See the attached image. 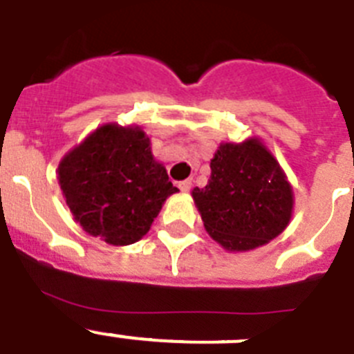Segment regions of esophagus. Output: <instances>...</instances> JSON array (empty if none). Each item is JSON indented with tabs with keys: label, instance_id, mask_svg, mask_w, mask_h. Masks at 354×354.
<instances>
[{
	"label": "esophagus",
	"instance_id": "esophagus-1",
	"mask_svg": "<svg viewBox=\"0 0 354 354\" xmlns=\"http://www.w3.org/2000/svg\"><path fill=\"white\" fill-rule=\"evenodd\" d=\"M178 187H180L181 192H189V190L192 189V181H190V180L181 181V183H180V185H178Z\"/></svg>",
	"mask_w": 354,
	"mask_h": 354
}]
</instances>
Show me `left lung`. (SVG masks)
<instances>
[{
	"mask_svg": "<svg viewBox=\"0 0 354 354\" xmlns=\"http://www.w3.org/2000/svg\"><path fill=\"white\" fill-rule=\"evenodd\" d=\"M207 187L192 190L205 230L228 253H245L283 233L294 214V190L260 137L221 142Z\"/></svg>",
	"mask_w": 354,
	"mask_h": 354,
	"instance_id": "1",
	"label": "left lung"
}]
</instances>
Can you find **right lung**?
Returning a JSON list of instances; mask_svg holds the SVG:
<instances>
[{
	"label": "right lung",
	"instance_id": "right-lung-1",
	"mask_svg": "<svg viewBox=\"0 0 354 354\" xmlns=\"http://www.w3.org/2000/svg\"><path fill=\"white\" fill-rule=\"evenodd\" d=\"M57 180L73 219L112 245L140 241L178 192L139 124L97 126L64 155Z\"/></svg>",
	"mask_w": 354,
	"mask_h": 354
}]
</instances>
